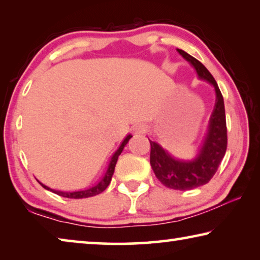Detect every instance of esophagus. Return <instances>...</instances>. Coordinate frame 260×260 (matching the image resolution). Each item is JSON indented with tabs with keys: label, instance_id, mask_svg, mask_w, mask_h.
<instances>
[{
	"label": "esophagus",
	"instance_id": "1",
	"mask_svg": "<svg viewBox=\"0 0 260 260\" xmlns=\"http://www.w3.org/2000/svg\"><path fill=\"white\" fill-rule=\"evenodd\" d=\"M132 131H133L135 134L144 133V132H146V126L142 125V124H135V125L132 126Z\"/></svg>",
	"mask_w": 260,
	"mask_h": 260
}]
</instances>
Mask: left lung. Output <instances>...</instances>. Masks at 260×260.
I'll return each instance as SVG.
<instances>
[{"instance_id": "8db88e82", "label": "left lung", "mask_w": 260, "mask_h": 260, "mask_svg": "<svg viewBox=\"0 0 260 260\" xmlns=\"http://www.w3.org/2000/svg\"><path fill=\"white\" fill-rule=\"evenodd\" d=\"M179 54L195 68L199 77L209 81L215 89V105L210 118L209 131L203 147L195 160H179L164 150L159 144L150 141V165L157 179L165 187L177 190H190L208 183L212 179L227 150V126L225 104L221 91L209 72L200 60L178 49Z\"/></svg>"}]
</instances>
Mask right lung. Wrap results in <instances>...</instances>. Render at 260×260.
<instances>
[{"instance_id":"1","label":"right lung","mask_w":260,"mask_h":260,"mask_svg":"<svg viewBox=\"0 0 260 260\" xmlns=\"http://www.w3.org/2000/svg\"><path fill=\"white\" fill-rule=\"evenodd\" d=\"M131 138H132V135L128 134L125 138V140L122 141V143L120 144V147L118 148V150L112 155L111 160H110L109 167H108L107 172L104 173L103 178L101 179L98 183L94 184L93 187H89V188H87V189H81V190H77V191H59V190H54V189L48 188L47 186H45V184H42L41 182H40V184L45 189H48V190L55 192V193H57V195H59V196L68 197V199H86V197H91V196L99 195V193L104 191L105 189H107V187L110 184V182H111V178H112V174L114 172V167H116L118 157H119V155H120L121 151H122V149L125 148V146L127 144V142H128Z\"/></svg>"}]
</instances>
